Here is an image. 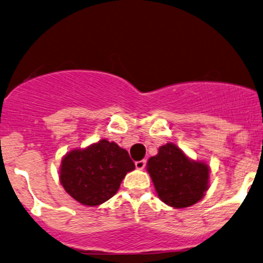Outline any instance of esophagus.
<instances>
[{
    "label": "esophagus",
    "instance_id": "34e87169",
    "mask_svg": "<svg viewBox=\"0 0 263 263\" xmlns=\"http://www.w3.org/2000/svg\"><path fill=\"white\" fill-rule=\"evenodd\" d=\"M145 164H146V161H145V160L137 161V163H135V167H137L138 170H143L144 167H145Z\"/></svg>",
    "mask_w": 263,
    "mask_h": 263
}]
</instances>
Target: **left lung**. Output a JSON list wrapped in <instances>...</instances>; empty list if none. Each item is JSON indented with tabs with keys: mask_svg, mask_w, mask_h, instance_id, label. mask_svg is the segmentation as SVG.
<instances>
[{
	"mask_svg": "<svg viewBox=\"0 0 263 263\" xmlns=\"http://www.w3.org/2000/svg\"><path fill=\"white\" fill-rule=\"evenodd\" d=\"M146 171L159 199L175 209L195 205L210 187V167L202 160H193L174 143L159 147L149 158Z\"/></svg>",
	"mask_w": 263,
	"mask_h": 263,
	"instance_id": "1",
	"label": "left lung"
}]
</instances>
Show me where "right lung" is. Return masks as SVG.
Segmentation results:
<instances>
[{
    "instance_id": "right-lung-1",
    "label": "right lung",
    "mask_w": 263,
    "mask_h": 263,
    "mask_svg": "<svg viewBox=\"0 0 263 263\" xmlns=\"http://www.w3.org/2000/svg\"><path fill=\"white\" fill-rule=\"evenodd\" d=\"M135 169L128 152L107 139L83 149H72L62 158L60 181L76 201L98 206L117 194L123 179Z\"/></svg>"
}]
</instances>
